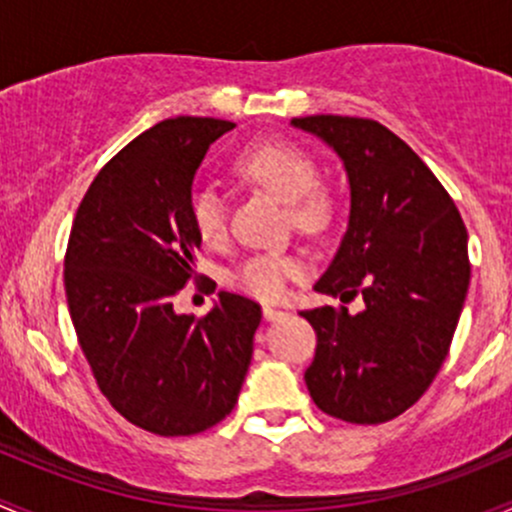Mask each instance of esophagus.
I'll list each match as a JSON object with an SVG mask.
<instances>
[{
  "label": "esophagus",
  "mask_w": 512,
  "mask_h": 512,
  "mask_svg": "<svg viewBox=\"0 0 512 512\" xmlns=\"http://www.w3.org/2000/svg\"><path fill=\"white\" fill-rule=\"evenodd\" d=\"M263 318L271 320V323H276V320L288 318V313H286V310H281V308H273V305H263Z\"/></svg>",
  "instance_id": "1"
}]
</instances>
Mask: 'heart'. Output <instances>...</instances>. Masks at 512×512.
<instances>
[{"label":"heart","mask_w":512,"mask_h":512,"mask_svg":"<svg viewBox=\"0 0 512 512\" xmlns=\"http://www.w3.org/2000/svg\"><path fill=\"white\" fill-rule=\"evenodd\" d=\"M236 172L246 182L258 184L288 204L293 224L305 234L325 229L333 217V197L318 187V165L303 147L278 140L256 142L241 152ZM189 219L204 244H221L229 231V207L224 194L212 184L194 187L189 197ZM298 273L300 261L295 256L256 254L236 268L234 281L241 291L256 298L276 300L286 293V283Z\"/></svg>","instance_id":"obj_1"}]
</instances>
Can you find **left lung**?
I'll return each mask as SVG.
<instances>
[{"mask_svg":"<svg viewBox=\"0 0 512 512\" xmlns=\"http://www.w3.org/2000/svg\"><path fill=\"white\" fill-rule=\"evenodd\" d=\"M291 125L337 152L350 219L315 291L345 305L300 310L318 335L305 384L325 414L382 424L404 414L444 365L471 281L468 231L434 172L370 118L308 115Z\"/></svg>","mask_w":512,"mask_h":512,"instance_id":"8db88e82","label":"left lung"}]
</instances>
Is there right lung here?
<instances>
[{
  "label": "right lung",
  "mask_w": 512,
  "mask_h": 512,
  "mask_svg": "<svg viewBox=\"0 0 512 512\" xmlns=\"http://www.w3.org/2000/svg\"><path fill=\"white\" fill-rule=\"evenodd\" d=\"M231 128L179 115L145 130L98 172L68 236L63 286L93 377L115 412L160 436L219 424L254 355V300L219 291L204 318L172 308L197 278L194 175Z\"/></svg>",
  "instance_id": "obj_1"
}]
</instances>
